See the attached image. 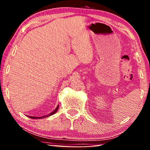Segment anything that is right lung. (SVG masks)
Here are the masks:
<instances>
[{"label":"right lung","instance_id":"1","mask_svg":"<svg viewBox=\"0 0 150 150\" xmlns=\"http://www.w3.org/2000/svg\"><path fill=\"white\" fill-rule=\"evenodd\" d=\"M58 108H59V106H57V108H55V109L53 110V111L52 112H50V114H48V115H44V116H43V117H33V116H28L30 118H31V119H42V118H44V117H49V116H50V115H54L55 112H56L57 111V110H58Z\"/></svg>","mask_w":150,"mask_h":150}]
</instances>
